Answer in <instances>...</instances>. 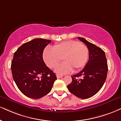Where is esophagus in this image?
Wrapping results in <instances>:
<instances>
[{
  "mask_svg": "<svg viewBox=\"0 0 121 121\" xmlns=\"http://www.w3.org/2000/svg\"><path fill=\"white\" fill-rule=\"evenodd\" d=\"M57 76V78H61V77H63V75H59V74H57L56 75Z\"/></svg>",
  "mask_w": 121,
  "mask_h": 121,
  "instance_id": "34e87169",
  "label": "esophagus"
}]
</instances>
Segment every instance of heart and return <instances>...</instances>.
Returning a JSON list of instances; mask_svg holds the SVG:
<instances>
[{"mask_svg":"<svg viewBox=\"0 0 121 121\" xmlns=\"http://www.w3.org/2000/svg\"><path fill=\"white\" fill-rule=\"evenodd\" d=\"M88 49L85 45L75 40H68L57 44L54 47H47L43 53L45 63L49 68H56L63 59L65 62L56 69V72L66 74L79 70L86 65Z\"/></svg>","mask_w":121,"mask_h":121,"instance_id":"b5f03b06","label":"heart"}]
</instances>
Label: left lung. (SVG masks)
Here are the masks:
<instances>
[{
  "label": "left lung",
  "instance_id": "1",
  "mask_svg": "<svg viewBox=\"0 0 121 121\" xmlns=\"http://www.w3.org/2000/svg\"><path fill=\"white\" fill-rule=\"evenodd\" d=\"M78 38L88 48L89 60L82 71L72 76V82L68 86V88L77 97L86 99L100 91L105 82L108 68L105 54L102 49L83 38Z\"/></svg>",
  "mask_w": 121,
  "mask_h": 121
}]
</instances>
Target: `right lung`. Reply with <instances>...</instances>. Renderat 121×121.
<instances>
[{"mask_svg":"<svg viewBox=\"0 0 121 121\" xmlns=\"http://www.w3.org/2000/svg\"><path fill=\"white\" fill-rule=\"evenodd\" d=\"M51 40L36 38L24 43L14 52L11 63L12 76L23 94L34 99L47 95L56 75L43 59L45 47Z\"/></svg>","mask_w":121,"mask_h":121,"instance_id":"right-lung-1","label":"right lung"}]
</instances>
